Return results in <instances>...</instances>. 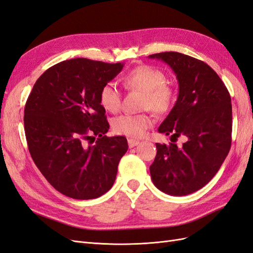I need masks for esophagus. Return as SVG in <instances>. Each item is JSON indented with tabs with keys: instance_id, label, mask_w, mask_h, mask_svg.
<instances>
[{
	"instance_id": "esophagus-1",
	"label": "esophagus",
	"mask_w": 253,
	"mask_h": 253,
	"mask_svg": "<svg viewBox=\"0 0 253 253\" xmlns=\"http://www.w3.org/2000/svg\"><path fill=\"white\" fill-rule=\"evenodd\" d=\"M127 143H128V147L129 148H133L135 146H137L139 143V140H136V139H132V138H128L127 139Z\"/></svg>"
}]
</instances>
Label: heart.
Masks as SVG:
<instances>
[{"label": "heart", "mask_w": 253, "mask_h": 253, "mask_svg": "<svg viewBox=\"0 0 253 253\" xmlns=\"http://www.w3.org/2000/svg\"><path fill=\"white\" fill-rule=\"evenodd\" d=\"M166 74L159 68L141 65L129 70L124 78L126 89L142 93L141 108L150 110L156 115H165L173 107L176 91L167 83ZM100 104L105 111L117 113L122 104V94L117 85L106 83L100 90ZM153 121L147 114L121 115L113 121V128L117 134L141 137Z\"/></svg>", "instance_id": "obj_1"}]
</instances>
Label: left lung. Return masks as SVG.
<instances>
[{
    "label": "left lung",
    "mask_w": 253,
    "mask_h": 253,
    "mask_svg": "<svg viewBox=\"0 0 253 253\" xmlns=\"http://www.w3.org/2000/svg\"><path fill=\"white\" fill-rule=\"evenodd\" d=\"M165 61L179 82V95L171 112L162 122L160 133L184 136L177 147L156 143L150 166L152 182L163 193L185 196L213 179L231 148V97L221 79L202 60L177 52L152 54Z\"/></svg>",
    "instance_id": "8db88e82"
}]
</instances>
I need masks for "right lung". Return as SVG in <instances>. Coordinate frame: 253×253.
I'll return each instance as SVG.
<instances>
[{
	"instance_id": "1",
	"label": "right lung",
	"mask_w": 253,
	"mask_h": 253,
	"mask_svg": "<svg viewBox=\"0 0 253 253\" xmlns=\"http://www.w3.org/2000/svg\"><path fill=\"white\" fill-rule=\"evenodd\" d=\"M122 67L87 58L60 61L40 76L27 98L24 129L32 159L67 197L94 199L116 180L127 141L105 135L110 125L99 97ZM94 135L96 143L87 146L84 141Z\"/></svg>"
}]
</instances>
